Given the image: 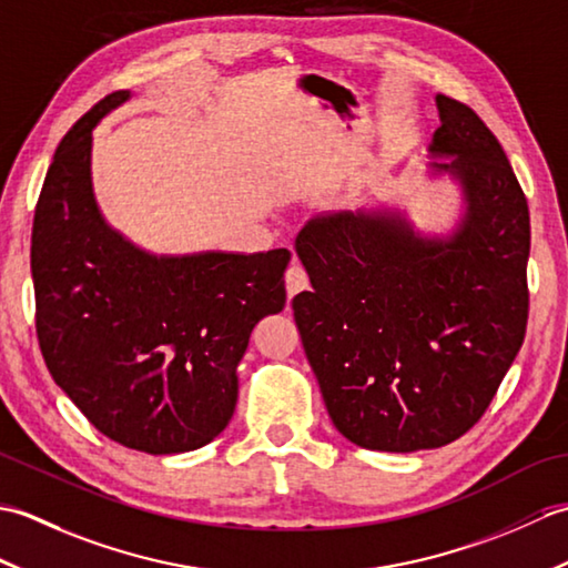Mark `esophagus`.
Returning a JSON list of instances; mask_svg holds the SVG:
<instances>
[{"label": "esophagus", "instance_id": "34e87169", "mask_svg": "<svg viewBox=\"0 0 568 568\" xmlns=\"http://www.w3.org/2000/svg\"><path fill=\"white\" fill-rule=\"evenodd\" d=\"M310 285V275L305 271V265L300 261H293L291 268L285 271V287H287V297L297 295L300 291H305V287Z\"/></svg>", "mask_w": 568, "mask_h": 568}]
</instances>
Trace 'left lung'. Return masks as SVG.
I'll use <instances>...</instances> for the list:
<instances>
[{
  "label": "left lung",
  "instance_id": "1",
  "mask_svg": "<svg viewBox=\"0 0 568 568\" xmlns=\"http://www.w3.org/2000/svg\"><path fill=\"white\" fill-rule=\"evenodd\" d=\"M432 163L462 183L446 239L400 214H317L297 256L312 291L295 324L334 427L376 452L439 449L484 417L529 315V207L498 139L468 104L437 94Z\"/></svg>",
  "mask_w": 568,
  "mask_h": 568
}]
</instances>
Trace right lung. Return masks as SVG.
Returning <instances> with one entry per match:
<instances>
[{
  "label": "right lung",
  "instance_id": "right-lung-1",
  "mask_svg": "<svg viewBox=\"0 0 568 568\" xmlns=\"http://www.w3.org/2000/svg\"><path fill=\"white\" fill-rule=\"evenodd\" d=\"M78 119L48 168L31 232L36 334L53 381L104 437L146 454L200 449L234 415L236 366L258 320L285 307L291 251L151 256L104 224L92 129Z\"/></svg>",
  "mask_w": 568,
  "mask_h": 568
}]
</instances>
